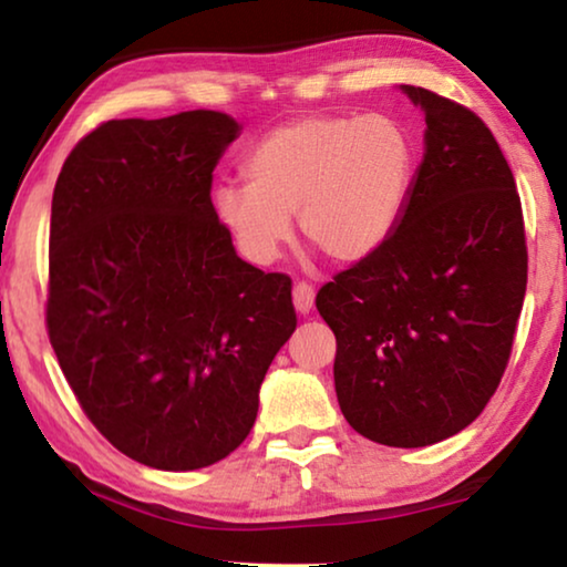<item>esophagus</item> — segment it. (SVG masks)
<instances>
[{
	"label": "esophagus",
	"instance_id": "1",
	"mask_svg": "<svg viewBox=\"0 0 567 567\" xmlns=\"http://www.w3.org/2000/svg\"><path fill=\"white\" fill-rule=\"evenodd\" d=\"M312 305H315V289L305 281H299L293 286V307H297L299 315H309L312 312Z\"/></svg>",
	"mask_w": 567,
	"mask_h": 567
}]
</instances>
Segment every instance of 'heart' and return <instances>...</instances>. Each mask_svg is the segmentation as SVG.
Listing matches in <instances>:
<instances>
[{
  "label": "heart",
  "instance_id": "b5f03b06",
  "mask_svg": "<svg viewBox=\"0 0 567 567\" xmlns=\"http://www.w3.org/2000/svg\"><path fill=\"white\" fill-rule=\"evenodd\" d=\"M247 183L212 193L216 219L247 260H276L299 231L336 262L367 260L405 212L415 175V142L384 113H317L270 128L245 157Z\"/></svg>",
  "mask_w": 567,
  "mask_h": 567
}]
</instances>
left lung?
Segmentation results:
<instances>
[{"label":"left lung","mask_w":567,"mask_h":567,"mask_svg":"<svg viewBox=\"0 0 567 567\" xmlns=\"http://www.w3.org/2000/svg\"><path fill=\"white\" fill-rule=\"evenodd\" d=\"M425 115L423 159L390 239L317 293L336 332L346 421L417 449L475 421L506 371L526 293L522 200L491 128L400 84Z\"/></svg>","instance_id":"obj_1"}]
</instances>
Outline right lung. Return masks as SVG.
<instances>
[{
  "instance_id": "obj_1",
  "label": "right lung",
  "mask_w": 567,
  "mask_h": 567,
  "mask_svg": "<svg viewBox=\"0 0 567 567\" xmlns=\"http://www.w3.org/2000/svg\"><path fill=\"white\" fill-rule=\"evenodd\" d=\"M239 131L219 111L107 121L53 188L51 346L95 429L154 470L235 452L297 330L291 278L239 258L214 214V167Z\"/></svg>"
}]
</instances>
